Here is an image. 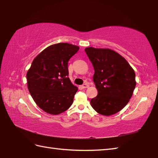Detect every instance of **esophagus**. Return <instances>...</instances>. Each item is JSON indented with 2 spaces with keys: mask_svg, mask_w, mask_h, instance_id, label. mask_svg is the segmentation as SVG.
Here are the masks:
<instances>
[{
  "mask_svg": "<svg viewBox=\"0 0 158 158\" xmlns=\"http://www.w3.org/2000/svg\"><path fill=\"white\" fill-rule=\"evenodd\" d=\"M81 87H82V88H88L89 87V85L87 84V83H84V84H83L81 85Z\"/></svg>",
  "mask_w": 158,
  "mask_h": 158,
  "instance_id": "esophagus-1",
  "label": "esophagus"
}]
</instances>
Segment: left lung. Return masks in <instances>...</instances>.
I'll return each instance as SVG.
<instances>
[{"label":"left lung","mask_w":158,"mask_h":158,"mask_svg":"<svg viewBox=\"0 0 158 158\" xmlns=\"http://www.w3.org/2000/svg\"><path fill=\"white\" fill-rule=\"evenodd\" d=\"M94 69L93 81L98 95L90 104L97 113L109 116L125 106L136 87L135 73L126 60L109 49H85Z\"/></svg>","instance_id":"obj_1"}]
</instances>
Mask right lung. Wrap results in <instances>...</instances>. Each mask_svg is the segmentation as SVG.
Masks as SVG:
<instances>
[{"label": "right lung", "mask_w": 158, "mask_h": 158, "mask_svg": "<svg viewBox=\"0 0 158 158\" xmlns=\"http://www.w3.org/2000/svg\"><path fill=\"white\" fill-rule=\"evenodd\" d=\"M78 46L60 43L49 46L32 61L26 74L28 88L36 105L52 115L72 105L78 88L69 78L68 62Z\"/></svg>", "instance_id": "add662e5"}]
</instances>
